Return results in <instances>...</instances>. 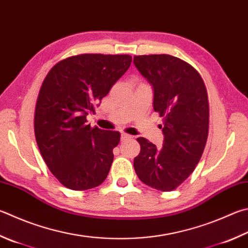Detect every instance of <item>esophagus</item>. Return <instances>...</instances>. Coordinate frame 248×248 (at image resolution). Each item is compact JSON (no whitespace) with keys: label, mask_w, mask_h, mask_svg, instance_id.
Here are the masks:
<instances>
[{"label":"esophagus","mask_w":248,"mask_h":248,"mask_svg":"<svg viewBox=\"0 0 248 248\" xmlns=\"http://www.w3.org/2000/svg\"><path fill=\"white\" fill-rule=\"evenodd\" d=\"M132 137L130 134L127 133H121V141H127V140H130Z\"/></svg>","instance_id":"esophagus-1"}]
</instances>
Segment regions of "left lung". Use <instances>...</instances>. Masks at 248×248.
<instances>
[{
    "mask_svg": "<svg viewBox=\"0 0 248 248\" xmlns=\"http://www.w3.org/2000/svg\"><path fill=\"white\" fill-rule=\"evenodd\" d=\"M133 62L154 89V110L163 117L160 150L138 138L141 151L133 166L139 179L170 192L186 181L201 159L208 138L209 103L204 80L194 67L168 54L134 56Z\"/></svg>",
    "mask_w": 248,
    "mask_h": 248,
    "instance_id": "1",
    "label": "left lung"
}]
</instances>
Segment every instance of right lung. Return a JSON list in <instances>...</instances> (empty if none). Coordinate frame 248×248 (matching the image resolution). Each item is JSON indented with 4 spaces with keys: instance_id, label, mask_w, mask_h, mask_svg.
<instances>
[{
    "instance_id": "obj_1",
    "label": "right lung",
    "mask_w": 248,
    "mask_h": 248,
    "mask_svg": "<svg viewBox=\"0 0 248 248\" xmlns=\"http://www.w3.org/2000/svg\"><path fill=\"white\" fill-rule=\"evenodd\" d=\"M130 55L80 54L58 62L44 78L34 109V136L49 171L75 191L108 175L118 131L88 124L102 98L131 65Z\"/></svg>"
}]
</instances>
